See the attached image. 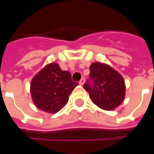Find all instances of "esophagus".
<instances>
[{"label":"esophagus","mask_w":154,"mask_h":154,"mask_svg":"<svg viewBox=\"0 0 154 154\" xmlns=\"http://www.w3.org/2000/svg\"><path fill=\"white\" fill-rule=\"evenodd\" d=\"M84 83H85V79H84V78H82V79L80 80L79 84H80V86H83V85H84Z\"/></svg>","instance_id":"obj_1"}]
</instances>
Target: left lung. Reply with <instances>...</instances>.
I'll use <instances>...</instances> for the list:
<instances>
[{"label":"left lung","mask_w":154,"mask_h":154,"mask_svg":"<svg viewBox=\"0 0 154 154\" xmlns=\"http://www.w3.org/2000/svg\"><path fill=\"white\" fill-rule=\"evenodd\" d=\"M90 79L84 88L92 103L104 110H113L125 98L126 86L123 77L106 63L93 62L90 66Z\"/></svg>","instance_id":"left-lung-1"}]
</instances>
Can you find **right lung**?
I'll use <instances>...</instances> for the list:
<instances>
[{"mask_svg": "<svg viewBox=\"0 0 154 154\" xmlns=\"http://www.w3.org/2000/svg\"><path fill=\"white\" fill-rule=\"evenodd\" d=\"M78 85L68 71H62L58 63L51 62L34 75L30 91L37 108L55 114L67 104L69 95Z\"/></svg>", "mask_w": 154, "mask_h": 154, "instance_id": "1", "label": "right lung"}]
</instances>
